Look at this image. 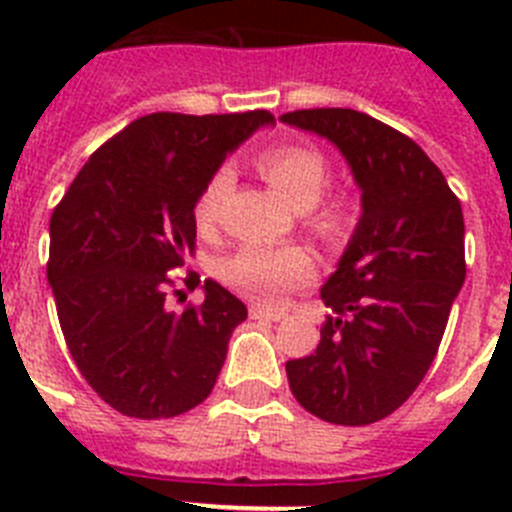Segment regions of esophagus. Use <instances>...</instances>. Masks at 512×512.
Listing matches in <instances>:
<instances>
[{"label": "esophagus", "instance_id": "obj_1", "mask_svg": "<svg viewBox=\"0 0 512 512\" xmlns=\"http://www.w3.org/2000/svg\"><path fill=\"white\" fill-rule=\"evenodd\" d=\"M248 315H251L253 320H266V323H279V320L284 318L282 310H269V307H261V305H251Z\"/></svg>", "mask_w": 512, "mask_h": 512}]
</instances>
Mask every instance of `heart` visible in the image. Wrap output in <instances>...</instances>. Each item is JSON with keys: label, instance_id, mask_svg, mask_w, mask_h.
Segmentation results:
<instances>
[{"label": "heart", "instance_id": "obj_1", "mask_svg": "<svg viewBox=\"0 0 512 512\" xmlns=\"http://www.w3.org/2000/svg\"><path fill=\"white\" fill-rule=\"evenodd\" d=\"M256 169L292 207L302 210L307 223L325 238H338L348 228V202L341 194L323 197L330 179L325 153L307 143H279L256 156ZM228 169H217L194 202V220L202 230L212 228L228 194ZM225 282L238 292L264 302H277L289 289L315 277V259L302 246L248 243L220 266Z\"/></svg>", "mask_w": 512, "mask_h": 512}]
</instances>
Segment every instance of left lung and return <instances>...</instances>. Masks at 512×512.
<instances>
[{
	"label": "left lung",
	"mask_w": 512,
	"mask_h": 512,
	"mask_svg": "<svg viewBox=\"0 0 512 512\" xmlns=\"http://www.w3.org/2000/svg\"><path fill=\"white\" fill-rule=\"evenodd\" d=\"M279 120L346 156L364 210L320 289L333 315L318 348L287 361L289 390L328 423H377L413 395L441 346L467 277L461 202L413 138L364 112L318 107Z\"/></svg>",
	"instance_id": "1"
}]
</instances>
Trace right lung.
Instances as JSON below:
<instances>
[{"mask_svg": "<svg viewBox=\"0 0 512 512\" xmlns=\"http://www.w3.org/2000/svg\"><path fill=\"white\" fill-rule=\"evenodd\" d=\"M269 122L266 110L138 117L89 156L53 210L48 284L58 323L81 377L117 413L174 418L215 387L248 310L212 279L205 302L174 310L169 271L194 253V202L207 179ZM184 284L194 289L200 274L189 271Z\"/></svg>", "mask_w": 512, "mask_h": 512, "instance_id": "obj_1", "label": "right lung"}]
</instances>
